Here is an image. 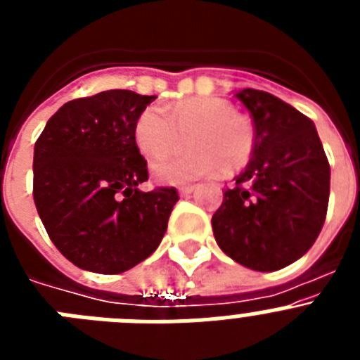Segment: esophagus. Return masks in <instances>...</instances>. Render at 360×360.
<instances>
[{"label": "esophagus", "mask_w": 360, "mask_h": 360, "mask_svg": "<svg viewBox=\"0 0 360 360\" xmlns=\"http://www.w3.org/2000/svg\"><path fill=\"white\" fill-rule=\"evenodd\" d=\"M195 189H196V186H191V184H184V186L178 187V193H180L182 196H187V195H191V193H193Z\"/></svg>", "instance_id": "34e87169"}]
</instances>
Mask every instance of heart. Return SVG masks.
Masks as SVG:
<instances>
[{"mask_svg": "<svg viewBox=\"0 0 360 360\" xmlns=\"http://www.w3.org/2000/svg\"><path fill=\"white\" fill-rule=\"evenodd\" d=\"M186 136L190 149L151 164L153 176L164 184H184L216 171L232 174L252 158L256 135L249 119L219 97L189 98L162 110L148 106L136 117L133 139L139 151L157 158L174 150Z\"/></svg>", "mask_w": 360, "mask_h": 360, "instance_id": "heart-1", "label": "heart"}]
</instances>
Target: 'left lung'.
<instances>
[{
	"mask_svg": "<svg viewBox=\"0 0 360 360\" xmlns=\"http://www.w3.org/2000/svg\"><path fill=\"white\" fill-rule=\"evenodd\" d=\"M250 111L256 146L212 216L216 243L247 269L272 272L308 252L323 229L330 164L316 126L262 90L236 94Z\"/></svg>",
	"mask_w": 360,
	"mask_h": 360,
	"instance_id": "left-lung-1",
	"label": "left lung"
}]
</instances>
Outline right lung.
I'll use <instances>...</instances> for the list:
<instances>
[{
	"instance_id": "right-lung-1",
	"label": "right lung",
	"mask_w": 360,
	"mask_h": 360,
	"mask_svg": "<svg viewBox=\"0 0 360 360\" xmlns=\"http://www.w3.org/2000/svg\"><path fill=\"white\" fill-rule=\"evenodd\" d=\"M155 95L108 90L70 101L34 148V202L59 252L79 269L120 274L160 245L178 193L139 189L148 162L133 139Z\"/></svg>"
}]
</instances>
